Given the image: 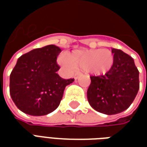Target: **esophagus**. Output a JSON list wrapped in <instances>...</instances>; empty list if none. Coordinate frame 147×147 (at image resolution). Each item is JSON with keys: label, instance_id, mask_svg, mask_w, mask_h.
Masks as SVG:
<instances>
[{"label": "esophagus", "instance_id": "obj_1", "mask_svg": "<svg viewBox=\"0 0 147 147\" xmlns=\"http://www.w3.org/2000/svg\"><path fill=\"white\" fill-rule=\"evenodd\" d=\"M81 75V73H80V72H77V73H75V75H74V78H75V80H77L79 77H80V76Z\"/></svg>", "mask_w": 147, "mask_h": 147}]
</instances>
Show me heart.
<instances>
[{"instance_id": "obj_1", "label": "heart", "mask_w": 147, "mask_h": 147, "mask_svg": "<svg viewBox=\"0 0 147 147\" xmlns=\"http://www.w3.org/2000/svg\"><path fill=\"white\" fill-rule=\"evenodd\" d=\"M64 64L69 68L87 71L94 75L108 72L113 67L114 57L107 49L76 50L67 56Z\"/></svg>"}]
</instances>
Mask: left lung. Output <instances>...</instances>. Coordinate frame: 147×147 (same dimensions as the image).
I'll list each match as a JSON object with an SVG mask.
<instances>
[{"instance_id":"left-lung-1","label":"left lung","mask_w":147,"mask_h":147,"mask_svg":"<svg viewBox=\"0 0 147 147\" xmlns=\"http://www.w3.org/2000/svg\"><path fill=\"white\" fill-rule=\"evenodd\" d=\"M114 62L105 75L90 76L87 99L94 109L102 113H120L131 105L139 89V70L131 57L112 49Z\"/></svg>"}]
</instances>
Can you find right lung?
<instances>
[{"mask_svg":"<svg viewBox=\"0 0 147 147\" xmlns=\"http://www.w3.org/2000/svg\"><path fill=\"white\" fill-rule=\"evenodd\" d=\"M61 49L54 45L22 55L10 75L9 90L17 108L31 116H44L57 108L65 86L74 79L64 80L57 73V58Z\"/></svg>","mask_w":147,"mask_h":147,"instance_id":"right-lung-1","label":"right lung"}]
</instances>
